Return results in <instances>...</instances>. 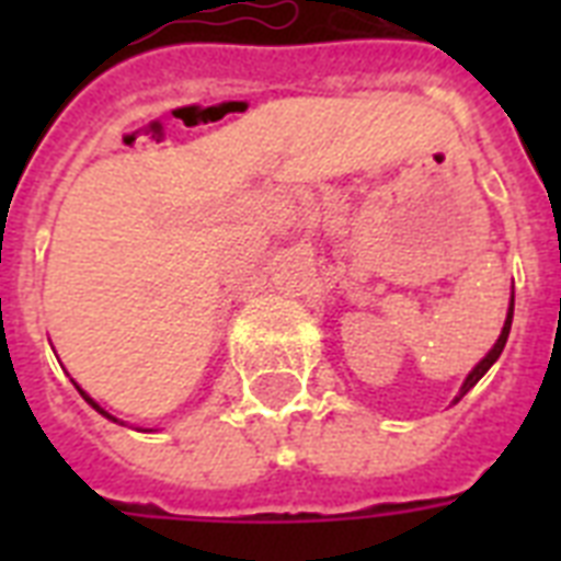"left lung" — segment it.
<instances>
[{"mask_svg": "<svg viewBox=\"0 0 561 561\" xmlns=\"http://www.w3.org/2000/svg\"><path fill=\"white\" fill-rule=\"evenodd\" d=\"M513 308H515V297H510V311H506V320H504V329H501V337H497L495 346H492V350H489L486 358L480 360L478 367L471 369L469 378H466V381H462L460 396H457V399H454V401H460L462 396H466V392H469L471 387H474V383H478L480 378H483V375L489 373V367H492V364H495V360L501 358V352H504V346H506V337H510V325H513Z\"/></svg>", "mask_w": 561, "mask_h": 561, "instance_id": "left-lung-1", "label": "left lung"}]
</instances>
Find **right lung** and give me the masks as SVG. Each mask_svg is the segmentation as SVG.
<instances>
[{
	"mask_svg": "<svg viewBox=\"0 0 561 561\" xmlns=\"http://www.w3.org/2000/svg\"><path fill=\"white\" fill-rule=\"evenodd\" d=\"M75 387H78V383H75ZM78 392H81V396H83V399H87V401H90V404H92V408H95V410H99V413H101V416H107V419H113V416H110V413H107V410H104V408H99V404H95V401H92V399H90V396H87V392H83V390H81V387H78ZM113 422H116V419H113Z\"/></svg>",
	"mask_w": 561,
	"mask_h": 561,
	"instance_id": "right-lung-1",
	"label": "right lung"
}]
</instances>
